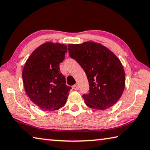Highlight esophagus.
<instances>
[{
  "label": "esophagus",
  "mask_w": 150,
  "mask_h": 150,
  "mask_svg": "<svg viewBox=\"0 0 150 150\" xmlns=\"http://www.w3.org/2000/svg\"><path fill=\"white\" fill-rule=\"evenodd\" d=\"M79 88V85L77 84V83H76L75 85H74L73 86V88L74 90H78Z\"/></svg>",
  "instance_id": "34e87169"
}]
</instances>
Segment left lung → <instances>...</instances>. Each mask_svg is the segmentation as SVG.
Masks as SVG:
<instances>
[{"instance_id":"8db88e82","label":"left lung","mask_w":150,"mask_h":150,"mask_svg":"<svg viewBox=\"0 0 150 150\" xmlns=\"http://www.w3.org/2000/svg\"><path fill=\"white\" fill-rule=\"evenodd\" d=\"M69 56L87 76L89 91L83 98L88 106L105 110L120 99L125 87L122 65L107 47L93 42L68 45Z\"/></svg>"}]
</instances>
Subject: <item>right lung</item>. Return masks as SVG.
Segmentation results:
<instances>
[{"instance_id": "right-lung-1", "label": "right lung", "mask_w": 150, "mask_h": 150, "mask_svg": "<svg viewBox=\"0 0 150 150\" xmlns=\"http://www.w3.org/2000/svg\"><path fill=\"white\" fill-rule=\"evenodd\" d=\"M67 52L65 44L46 42L36 48L25 63L22 71L25 91L43 110H58L67 102L71 87L66 85L59 69Z\"/></svg>"}]
</instances>
